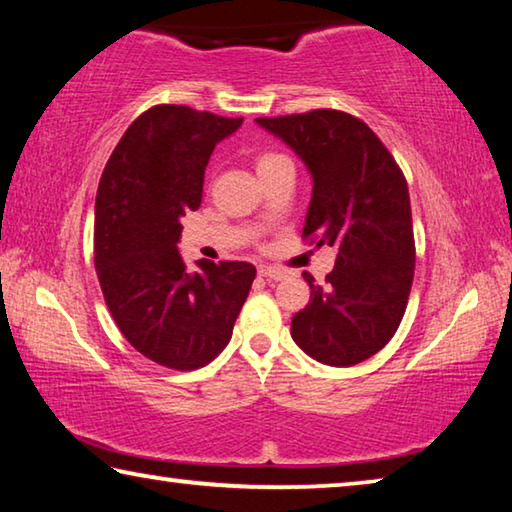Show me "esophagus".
Here are the masks:
<instances>
[{"instance_id": "esophagus-1", "label": "esophagus", "mask_w": 512, "mask_h": 512, "mask_svg": "<svg viewBox=\"0 0 512 512\" xmlns=\"http://www.w3.org/2000/svg\"><path fill=\"white\" fill-rule=\"evenodd\" d=\"M259 275L266 277V280H284V277H287V271L277 266H259Z\"/></svg>"}]
</instances>
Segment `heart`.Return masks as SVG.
<instances>
[{"label": "heart", "instance_id": "b5f03b06", "mask_svg": "<svg viewBox=\"0 0 512 512\" xmlns=\"http://www.w3.org/2000/svg\"><path fill=\"white\" fill-rule=\"evenodd\" d=\"M284 160H287V158H284L282 153H275V151H262V153H257V158H255L257 173L268 169V167H273V164H277V162H284Z\"/></svg>", "mask_w": 512, "mask_h": 512}]
</instances>
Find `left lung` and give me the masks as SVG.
Returning a JSON list of instances; mask_svg holds the SVG:
<instances>
[{
  "mask_svg": "<svg viewBox=\"0 0 512 512\" xmlns=\"http://www.w3.org/2000/svg\"><path fill=\"white\" fill-rule=\"evenodd\" d=\"M314 180L302 237L336 248L325 284L291 320V336L327 366H354L393 339L409 302L415 241L409 187L368 124L341 110L259 117Z\"/></svg>",
  "mask_w": 512,
  "mask_h": 512,
  "instance_id": "obj_1",
  "label": "left lung"
}]
</instances>
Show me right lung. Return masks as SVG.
<instances>
[{
  "mask_svg": "<svg viewBox=\"0 0 512 512\" xmlns=\"http://www.w3.org/2000/svg\"><path fill=\"white\" fill-rule=\"evenodd\" d=\"M187 106L142 112L112 151L94 203V268L124 339L173 370L207 366L228 345L255 280L248 262L178 253L180 216L198 210L214 146L241 126Z\"/></svg>",
  "mask_w": 512,
  "mask_h": 512,
  "instance_id": "obj_1",
  "label": "right lung"
}]
</instances>
